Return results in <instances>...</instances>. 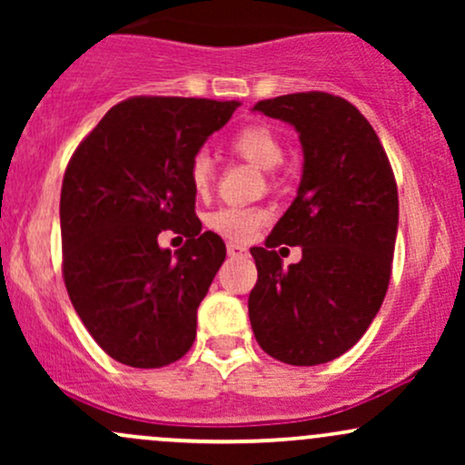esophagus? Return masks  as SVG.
<instances>
[{
    "instance_id": "esophagus-1",
    "label": "esophagus",
    "mask_w": 465,
    "mask_h": 465,
    "mask_svg": "<svg viewBox=\"0 0 465 465\" xmlns=\"http://www.w3.org/2000/svg\"><path fill=\"white\" fill-rule=\"evenodd\" d=\"M227 253L232 255V258H242V255H247V249H244L242 244L227 242Z\"/></svg>"
}]
</instances>
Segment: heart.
I'll use <instances>...</instances> for the list:
<instances>
[{
  "mask_svg": "<svg viewBox=\"0 0 465 465\" xmlns=\"http://www.w3.org/2000/svg\"><path fill=\"white\" fill-rule=\"evenodd\" d=\"M233 151L240 157L247 159L249 163L258 165L260 170H271L280 168L284 163V146H282L280 137L273 131L266 129V126H249V129L240 131L232 142ZM212 177H214V165L207 153H199L192 159L188 179L194 194H207L212 185ZM266 221V212L262 207H240V205H227L221 210L212 212L207 216V225L214 232L221 233L229 240H238L244 242L258 232V227Z\"/></svg>",
  "mask_w": 465,
  "mask_h": 465,
  "instance_id": "1",
  "label": "heart"
}]
</instances>
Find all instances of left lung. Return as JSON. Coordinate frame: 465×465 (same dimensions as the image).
Listing matches in <instances>:
<instances>
[{"label": "left lung", "instance_id": "8db88e82", "mask_svg": "<svg viewBox=\"0 0 465 465\" xmlns=\"http://www.w3.org/2000/svg\"><path fill=\"white\" fill-rule=\"evenodd\" d=\"M253 111L300 133L303 165L295 201L264 247H253L258 282L249 295L255 341L297 367L345 354L367 332L391 277L398 188L370 122L323 92L262 100ZM302 247L286 270L274 247Z\"/></svg>", "mask_w": 465, "mask_h": 465}]
</instances>
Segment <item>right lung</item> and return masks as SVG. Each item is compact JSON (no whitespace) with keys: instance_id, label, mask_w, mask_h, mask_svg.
Listing matches in <instances>:
<instances>
[{"instance_id":"add662e5","label":"right lung","mask_w":465,"mask_h":465,"mask_svg":"<svg viewBox=\"0 0 465 465\" xmlns=\"http://www.w3.org/2000/svg\"><path fill=\"white\" fill-rule=\"evenodd\" d=\"M238 103L137 95L80 142L61 190L63 277L80 322L111 359L153 370L194 343L196 311L225 262L201 232L188 170ZM173 228L189 238L158 247Z\"/></svg>"}]
</instances>
